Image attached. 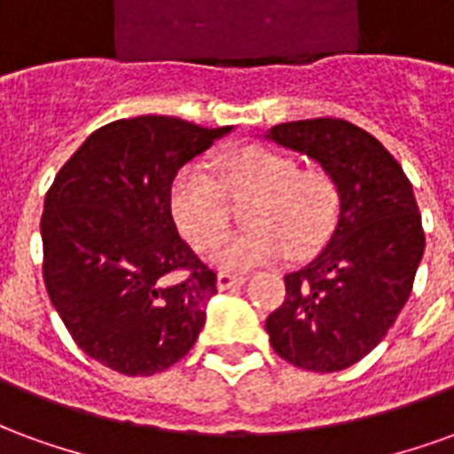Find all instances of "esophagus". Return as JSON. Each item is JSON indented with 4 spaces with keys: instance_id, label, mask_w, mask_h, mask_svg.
Listing matches in <instances>:
<instances>
[{
    "instance_id": "34e87169",
    "label": "esophagus",
    "mask_w": 454,
    "mask_h": 454,
    "mask_svg": "<svg viewBox=\"0 0 454 454\" xmlns=\"http://www.w3.org/2000/svg\"><path fill=\"white\" fill-rule=\"evenodd\" d=\"M247 277L246 275H231V272H218L216 277V286L223 292V289H233V286L246 285Z\"/></svg>"
}]
</instances>
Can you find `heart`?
<instances>
[{
  "label": "heart",
  "instance_id": "heart-1",
  "mask_svg": "<svg viewBox=\"0 0 454 454\" xmlns=\"http://www.w3.org/2000/svg\"><path fill=\"white\" fill-rule=\"evenodd\" d=\"M247 228L214 253L223 270L265 265L289 250L306 257L333 228L338 192L328 172L299 168L292 155L265 145L233 150L218 165V182L201 165H187L169 189V211L189 246L207 253L231 226L228 199L243 201Z\"/></svg>",
  "mask_w": 454,
  "mask_h": 454
}]
</instances>
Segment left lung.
Instances as JSON below:
<instances>
[{"instance_id":"obj_1","label":"left lung","mask_w":454,"mask_h":454,"mask_svg":"<svg viewBox=\"0 0 454 454\" xmlns=\"http://www.w3.org/2000/svg\"><path fill=\"white\" fill-rule=\"evenodd\" d=\"M316 160L338 192V216L321 253L285 277V304L267 316L279 357L340 372L387 335L409 301L426 236L409 177L380 140L342 119L279 123L262 133Z\"/></svg>"}]
</instances>
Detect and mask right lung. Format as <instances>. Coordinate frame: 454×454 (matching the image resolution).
Segmentation results:
<instances>
[{
	"mask_svg": "<svg viewBox=\"0 0 454 454\" xmlns=\"http://www.w3.org/2000/svg\"><path fill=\"white\" fill-rule=\"evenodd\" d=\"M231 130L158 114L119 119L58 172L41 218L45 289L73 340L104 367L148 377L197 342L216 275L179 238L169 189ZM177 269L185 279L169 283Z\"/></svg>",
	"mask_w": 454,
	"mask_h": 454,
	"instance_id": "obj_1",
	"label": "right lung"
}]
</instances>
